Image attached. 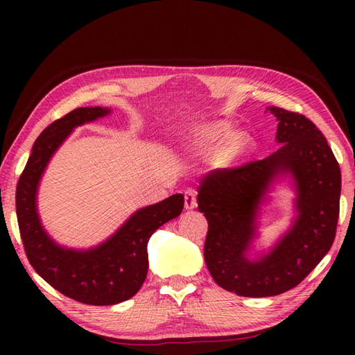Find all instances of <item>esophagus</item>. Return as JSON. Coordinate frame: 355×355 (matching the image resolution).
<instances>
[{"instance_id":"1","label":"esophagus","mask_w":355,"mask_h":355,"mask_svg":"<svg viewBox=\"0 0 355 355\" xmlns=\"http://www.w3.org/2000/svg\"><path fill=\"white\" fill-rule=\"evenodd\" d=\"M184 207L186 209L197 207V192H195L193 189H187L184 192Z\"/></svg>"}]
</instances>
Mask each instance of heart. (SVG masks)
<instances>
[{
	"label": "heart",
	"instance_id": "1",
	"mask_svg": "<svg viewBox=\"0 0 355 355\" xmlns=\"http://www.w3.org/2000/svg\"><path fill=\"white\" fill-rule=\"evenodd\" d=\"M206 139L212 143H220V141H230L232 139H235V134H233L227 125L220 123V125H214L210 126L206 131Z\"/></svg>",
	"mask_w": 355,
	"mask_h": 355
}]
</instances>
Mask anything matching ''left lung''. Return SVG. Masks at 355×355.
Returning a JSON list of instances; mask_svg holds the SVG:
<instances>
[{
  "mask_svg": "<svg viewBox=\"0 0 355 355\" xmlns=\"http://www.w3.org/2000/svg\"><path fill=\"white\" fill-rule=\"evenodd\" d=\"M267 111L279 122L275 153L210 172L198 193V210L209 223L206 266L221 288L244 297L276 296L302 282L333 245L340 212V168L319 128L299 112ZM285 171L295 178L300 216L273 251L250 263L245 252L259 202L277 173Z\"/></svg>",
  "mask_w": 355,
  "mask_h": 355,
  "instance_id": "8db88e82",
  "label": "left lung"
}]
</instances>
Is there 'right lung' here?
Returning <instances> with one entry per match:
<instances>
[{
	"label": "right lung",
	"instance_id": "right-lung-1",
	"mask_svg": "<svg viewBox=\"0 0 355 355\" xmlns=\"http://www.w3.org/2000/svg\"><path fill=\"white\" fill-rule=\"evenodd\" d=\"M110 110L76 108L50 123L36 139L17 184V216L28 262L53 288L87 305H114L132 297L148 273L150 235L184 207L175 193L157 205L137 210L107 243L87 252L56 245L44 232L36 214V189L50 157L73 128L107 116Z\"/></svg>",
	"mask_w": 355,
	"mask_h": 355
}]
</instances>
